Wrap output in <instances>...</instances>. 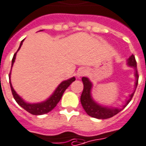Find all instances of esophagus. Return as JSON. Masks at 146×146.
I'll list each match as a JSON object with an SVG mask.
<instances>
[{"label": "esophagus", "mask_w": 146, "mask_h": 146, "mask_svg": "<svg viewBox=\"0 0 146 146\" xmlns=\"http://www.w3.org/2000/svg\"><path fill=\"white\" fill-rule=\"evenodd\" d=\"M86 73V69H80L78 72V77H82V76H83L85 75Z\"/></svg>", "instance_id": "obj_1"}]
</instances>
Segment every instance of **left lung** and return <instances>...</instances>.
Instances as JSON below:
<instances>
[{
    "instance_id": "1",
    "label": "left lung",
    "mask_w": 146,
    "mask_h": 146,
    "mask_svg": "<svg viewBox=\"0 0 146 146\" xmlns=\"http://www.w3.org/2000/svg\"><path fill=\"white\" fill-rule=\"evenodd\" d=\"M127 64L131 67H133L135 70V75L136 78V82L135 86L136 89V87L138 86V82H139V74L137 72V63H136L135 57L133 54L128 58ZM82 80L83 82L84 88L82 93L81 95V104L88 115L91 116L92 117L97 118V119H107V118L112 117L122 110L121 108H110V107H103L100 104H98L97 103H96L95 101L92 100V96H91V89L92 86V82L86 77H82ZM134 93H135V91L130 95L129 99L126 101L125 105L123 106L124 108L129 104L130 101L131 100Z\"/></svg>"
}]
</instances>
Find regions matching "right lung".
Segmentation results:
<instances>
[{"mask_svg":"<svg viewBox=\"0 0 146 146\" xmlns=\"http://www.w3.org/2000/svg\"><path fill=\"white\" fill-rule=\"evenodd\" d=\"M24 40V39H23ZM22 40L21 43H20V46H19V48L18 49L17 52L19 51V50L21 48V46L22 45ZM14 54L13 58H12V60H11V67L13 66V64L15 62V57H16V54ZM11 78V72L9 74V80H10ZM75 80V78L72 77V78L70 79H68V80L64 81L61 83L57 86V88L56 89V90L54 91V92L51 95V96L49 99H47L46 100L44 101V102H42V103H38V104H28L25 101L22 100V98L20 97L18 94L16 93V92L14 90L13 87L11 86V83L10 81V86L11 89V92H12V95H13L14 99L15 100V101L17 102V104H19L20 107H22L23 109H25L27 112L30 113L31 114H33V115H42V114H45V113H47L50 111H51L52 110L54 109V107L57 106V104L59 103V101L60 100V99L62 97L63 93L64 92L67 88Z\"/></svg>","mask_w":146,"mask_h":146,"instance_id":"1","label":"right lung"}]
</instances>
